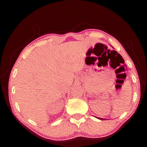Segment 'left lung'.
I'll list each match as a JSON object with an SVG mask.
<instances>
[{
  "label": "left lung",
  "instance_id": "8db88e82",
  "mask_svg": "<svg viewBox=\"0 0 147 147\" xmlns=\"http://www.w3.org/2000/svg\"><path fill=\"white\" fill-rule=\"evenodd\" d=\"M96 118L99 119V120H104V118H99V117H96Z\"/></svg>",
  "mask_w": 147,
  "mask_h": 147
}]
</instances>
